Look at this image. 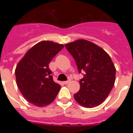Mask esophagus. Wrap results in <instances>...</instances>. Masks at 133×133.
Instances as JSON below:
<instances>
[{
    "label": "esophagus",
    "mask_w": 133,
    "mask_h": 133,
    "mask_svg": "<svg viewBox=\"0 0 133 133\" xmlns=\"http://www.w3.org/2000/svg\"><path fill=\"white\" fill-rule=\"evenodd\" d=\"M70 80H69V81H64V84H69V83H70Z\"/></svg>",
    "instance_id": "esophagus-1"
}]
</instances>
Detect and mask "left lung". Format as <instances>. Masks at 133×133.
I'll return each instance as SVG.
<instances>
[{
  "instance_id": "left-lung-1",
  "label": "left lung",
  "mask_w": 133,
  "mask_h": 133,
  "mask_svg": "<svg viewBox=\"0 0 133 133\" xmlns=\"http://www.w3.org/2000/svg\"><path fill=\"white\" fill-rule=\"evenodd\" d=\"M75 58L78 72L85 75L80 83V90L74 95L81 106L93 108L103 103L115 82L116 69L107 52L95 43L79 39L65 44Z\"/></svg>"
}]
</instances>
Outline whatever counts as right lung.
<instances>
[{
    "instance_id": "1",
    "label": "right lung",
    "mask_w": 133,
    "mask_h": 133,
    "mask_svg": "<svg viewBox=\"0 0 133 133\" xmlns=\"http://www.w3.org/2000/svg\"><path fill=\"white\" fill-rule=\"evenodd\" d=\"M64 48L63 44L41 41L30 48L15 69L16 84L27 101L38 107L53 102L61 85L54 82L49 69L51 60Z\"/></svg>"
}]
</instances>
